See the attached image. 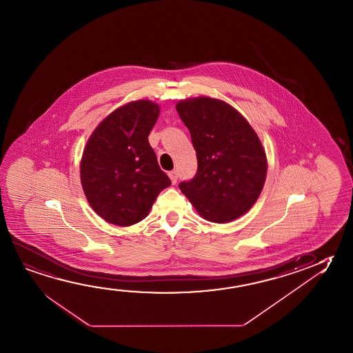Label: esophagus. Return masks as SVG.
<instances>
[{
	"instance_id": "1",
	"label": "esophagus",
	"mask_w": 353,
	"mask_h": 353,
	"mask_svg": "<svg viewBox=\"0 0 353 353\" xmlns=\"http://www.w3.org/2000/svg\"><path fill=\"white\" fill-rule=\"evenodd\" d=\"M168 177H170L171 182L174 185V183L177 182V179H179V174H177V171H176V170H172V171H170V172H168Z\"/></svg>"
}]
</instances>
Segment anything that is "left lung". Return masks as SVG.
<instances>
[{"mask_svg": "<svg viewBox=\"0 0 353 353\" xmlns=\"http://www.w3.org/2000/svg\"><path fill=\"white\" fill-rule=\"evenodd\" d=\"M190 130L198 170L179 183L203 219L234 221L253 206L266 179L265 152L248 121L223 100L199 97L176 105Z\"/></svg>", "mask_w": 353, "mask_h": 353, "instance_id": "obj_1", "label": "left lung"}]
</instances>
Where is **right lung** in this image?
<instances>
[{"mask_svg":"<svg viewBox=\"0 0 353 353\" xmlns=\"http://www.w3.org/2000/svg\"><path fill=\"white\" fill-rule=\"evenodd\" d=\"M159 114L150 100L130 101L103 119L88 139L81 187L92 210L108 223L123 228L139 223L171 185L148 141Z\"/></svg>","mask_w":353,"mask_h":353,"instance_id":"right-lung-1","label":"right lung"}]
</instances>
